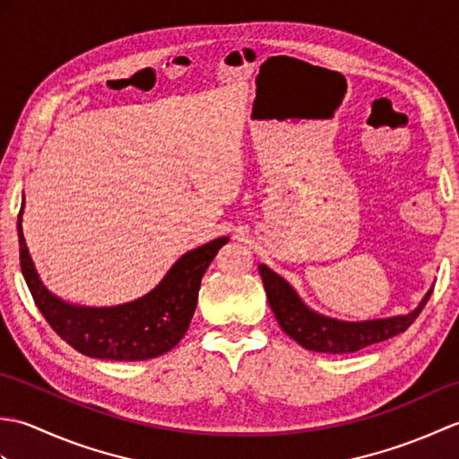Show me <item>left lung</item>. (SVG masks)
<instances>
[{"mask_svg":"<svg viewBox=\"0 0 459 459\" xmlns=\"http://www.w3.org/2000/svg\"><path fill=\"white\" fill-rule=\"evenodd\" d=\"M258 270L262 281H264L268 304L272 311H274L280 327L284 329V333L298 341L301 347L331 355L355 353L359 349L404 333L414 324V319L420 316L422 307L430 299L434 290H428L418 307L406 316L370 321H339L333 317L319 316L314 309H309L299 299L296 290L266 264H260Z\"/></svg>","mask_w":459,"mask_h":459,"instance_id":"8db88e82","label":"left lung"}]
</instances>
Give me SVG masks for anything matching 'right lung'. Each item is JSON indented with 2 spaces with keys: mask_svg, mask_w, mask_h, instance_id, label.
I'll list each match as a JSON object with an SVG mask.
<instances>
[{
  "mask_svg": "<svg viewBox=\"0 0 459 459\" xmlns=\"http://www.w3.org/2000/svg\"><path fill=\"white\" fill-rule=\"evenodd\" d=\"M17 217L19 262L35 306L56 335L79 353L108 360H145L168 353L189 329L203 274L229 238H214L183 255L150 294L114 307L71 306L39 280Z\"/></svg>",
  "mask_w": 459,
  "mask_h": 459,
  "instance_id": "add662e5",
  "label": "right lung"
}]
</instances>
